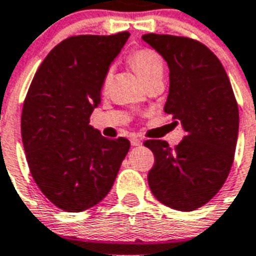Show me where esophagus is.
Masks as SVG:
<instances>
[{"label":"esophagus","mask_w":256,"mask_h":256,"mask_svg":"<svg viewBox=\"0 0 256 256\" xmlns=\"http://www.w3.org/2000/svg\"><path fill=\"white\" fill-rule=\"evenodd\" d=\"M130 142H132V145H133V146H140V145H141V140H140V138H136V137H133L132 138V141H130Z\"/></svg>","instance_id":"1"}]
</instances>
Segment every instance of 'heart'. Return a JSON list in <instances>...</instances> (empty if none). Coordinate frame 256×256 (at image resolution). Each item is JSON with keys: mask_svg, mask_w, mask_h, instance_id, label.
<instances>
[{"mask_svg": "<svg viewBox=\"0 0 256 256\" xmlns=\"http://www.w3.org/2000/svg\"><path fill=\"white\" fill-rule=\"evenodd\" d=\"M128 60L145 84L154 77L162 76L164 72V60L162 56L152 48H146V47L137 48L133 52H130ZM110 78H111V69L104 73L103 86H107Z\"/></svg>", "mask_w": 256, "mask_h": 256, "instance_id": "b5f03b06", "label": "heart"}]
</instances>
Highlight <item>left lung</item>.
<instances>
[{
	"label": "left lung",
	"instance_id": "1",
	"mask_svg": "<svg viewBox=\"0 0 256 256\" xmlns=\"http://www.w3.org/2000/svg\"><path fill=\"white\" fill-rule=\"evenodd\" d=\"M142 39L168 64L164 112L186 132L175 149L162 140L144 142L154 154L148 183L162 204L192 212L208 204L228 178L239 133L238 102L224 66L204 43L157 34Z\"/></svg>",
	"mask_w": 256,
	"mask_h": 256
}]
</instances>
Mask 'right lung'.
<instances>
[{
	"instance_id": "add662e5",
	"label": "right lung",
	"mask_w": 256,
	"mask_h": 256,
	"mask_svg": "<svg viewBox=\"0 0 256 256\" xmlns=\"http://www.w3.org/2000/svg\"><path fill=\"white\" fill-rule=\"evenodd\" d=\"M130 36L77 35L56 44L34 76L22 112V138L34 180L51 204L82 212L111 190L128 138L108 140L90 126L104 73Z\"/></svg>"
}]
</instances>
